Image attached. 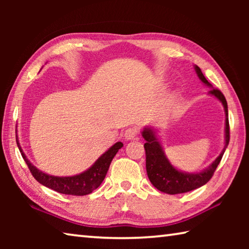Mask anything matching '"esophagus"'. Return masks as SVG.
Returning <instances> with one entry per match:
<instances>
[{"label":"esophagus","instance_id":"obj_1","mask_svg":"<svg viewBox=\"0 0 249 249\" xmlns=\"http://www.w3.org/2000/svg\"><path fill=\"white\" fill-rule=\"evenodd\" d=\"M138 134V130L136 127H129L125 130V134H124V137L126 138V140H134L135 137L137 136Z\"/></svg>","mask_w":249,"mask_h":249}]
</instances>
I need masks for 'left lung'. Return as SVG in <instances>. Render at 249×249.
Returning a JSON list of instances; mask_svg holds the SVG:
<instances>
[{"instance_id":"left-lung-1","label":"left lung","mask_w":249,"mask_h":249,"mask_svg":"<svg viewBox=\"0 0 249 249\" xmlns=\"http://www.w3.org/2000/svg\"><path fill=\"white\" fill-rule=\"evenodd\" d=\"M197 77L206 86L212 88L209 91L211 95L215 96L220 100L225 111V145L220 156L211 163V165L201 172H189L180 171L171 165L169 160L166 157L160 142L156 135V129L153 127H145L142 130V136L146 141L144 148L146 151V170L147 176L156 189L159 191L168 193V195H179L195 190L204 185L208 181L212 178L214 171L220 163L221 159L224 155V151L227 148L230 142V124H229V109H227V102L225 96L222 92L217 89H214L208 80L202 73L201 69L197 66H195Z\"/></svg>"}]
</instances>
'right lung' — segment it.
<instances>
[{
  "mask_svg": "<svg viewBox=\"0 0 249 249\" xmlns=\"http://www.w3.org/2000/svg\"><path fill=\"white\" fill-rule=\"evenodd\" d=\"M16 142H18L22 157L28 166V169L31 170L34 178L38 181L39 183L45 185V187L52 189V190L62 193V195L70 196H87L92 193V191H94L95 189H98L104 180L105 176H107L108 167L111 165L114 156L119 151V149L123 147V142H117L111 148L105 151L89 169L83 171L82 174L72 177H56L47 175L45 172L38 170L26 158V156H25L24 151L20 148L18 135H16Z\"/></svg>",
  "mask_w": 249,
  "mask_h": 249,
  "instance_id": "right-lung-1",
  "label": "right lung"
}]
</instances>
